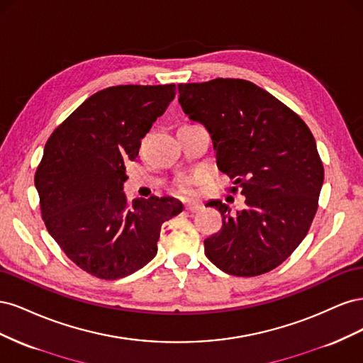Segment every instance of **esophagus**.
Listing matches in <instances>:
<instances>
[{
	"label": "esophagus",
	"instance_id": "esophagus-1",
	"mask_svg": "<svg viewBox=\"0 0 363 363\" xmlns=\"http://www.w3.org/2000/svg\"><path fill=\"white\" fill-rule=\"evenodd\" d=\"M184 208L188 212H199V211H201V206L199 203H188V204H184Z\"/></svg>",
	"mask_w": 363,
	"mask_h": 363
}]
</instances>
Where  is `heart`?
<instances>
[{
  "label": "heart",
  "instance_id": "heart-1",
  "mask_svg": "<svg viewBox=\"0 0 363 363\" xmlns=\"http://www.w3.org/2000/svg\"><path fill=\"white\" fill-rule=\"evenodd\" d=\"M179 188L182 192H189L191 188V180L189 179H182L179 183Z\"/></svg>",
  "mask_w": 363,
  "mask_h": 363
}]
</instances>
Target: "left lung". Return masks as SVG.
Wrapping results in <instances>:
<instances>
[{
    "mask_svg": "<svg viewBox=\"0 0 363 363\" xmlns=\"http://www.w3.org/2000/svg\"><path fill=\"white\" fill-rule=\"evenodd\" d=\"M179 103L212 138L219 171L247 207L204 240L207 259L238 277L260 276L286 260L309 232L324 182L315 138L288 106L255 83L215 79L179 84Z\"/></svg>",
    "mask_w": 363,
    "mask_h": 363,
    "instance_id": "obj_1",
    "label": "left lung"
}]
</instances>
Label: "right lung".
Instances as JSON below:
<instances>
[{
	"mask_svg": "<svg viewBox=\"0 0 363 363\" xmlns=\"http://www.w3.org/2000/svg\"><path fill=\"white\" fill-rule=\"evenodd\" d=\"M175 84L112 86L94 94L52 131L35 175L48 233L77 267L116 280L157 255L160 227L183 204L151 196L128 204L124 163L167 111Z\"/></svg>",
	"mask_w": 363,
	"mask_h": 363,
	"instance_id": "add662e5",
	"label": "right lung"
}]
</instances>
